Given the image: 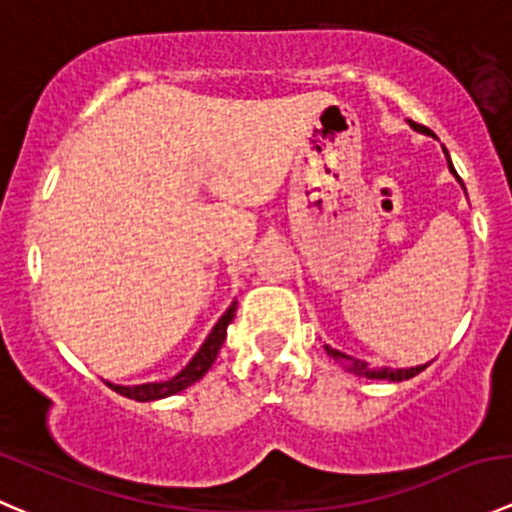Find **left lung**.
Returning a JSON list of instances; mask_svg holds the SVG:
<instances>
[{
    "label": "left lung",
    "mask_w": 512,
    "mask_h": 512,
    "mask_svg": "<svg viewBox=\"0 0 512 512\" xmlns=\"http://www.w3.org/2000/svg\"><path fill=\"white\" fill-rule=\"evenodd\" d=\"M411 126L416 131H421V134H428V136H433V131L428 129V126H421V124H416V121H411ZM445 151V149H443ZM445 156H448V151H445ZM448 169L453 171L455 174V169H453V161H450V156H448ZM455 179L460 181V186H463V179H460L458 174H455ZM465 189V186H463ZM326 351H328V356L331 358H336V361H346L348 363V371H353L356 373V376H366V378H378V381H393V383H398V381H408V378H413V376H418V373L421 371H426V368L430 366V363H426V366H416V368H373V366H368L366 361H358V358H351V356H346V353H341V351H336V348H331V346H326Z\"/></svg>",
    "instance_id": "1"
}]
</instances>
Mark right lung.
Wrapping results in <instances>:
<instances>
[{
  "label": "right lung",
  "mask_w": 512,
  "mask_h": 512,
  "mask_svg": "<svg viewBox=\"0 0 512 512\" xmlns=\"http://www.w3.org/2000/svg\"><path fill=\"white\" fill-rule=\"evenodd\" d=\"M234 316H236V301L231 303L229 311L219 318V323H216L214 331L209 333V338H206L204 346L199 348V353L191 358L189 366H186L181 373H176L174 378H169V381L141 383V386H114V383H106V386L114 388V391L121 393V396L131 398V401H141V403L159 401V398L174 396V393L184 391V388H189L191 383H196L199 378H204V373L214 366L216 356H219L221 346H224V341H226V328H229V323L234 321Z\"/></svg>",
  "instance_id": "add662e5"
}]
</instances>
